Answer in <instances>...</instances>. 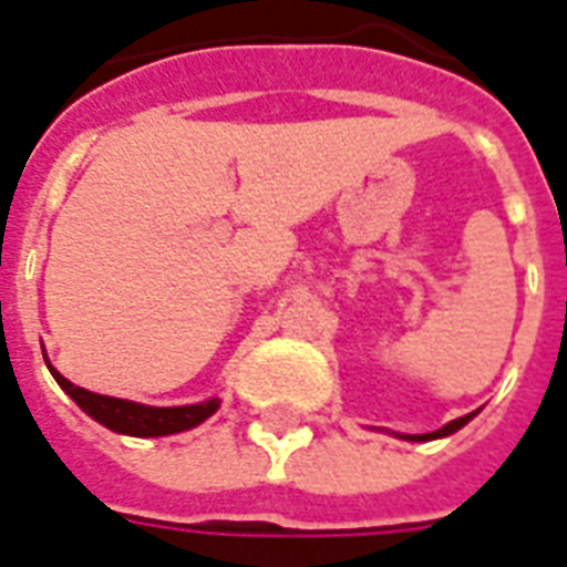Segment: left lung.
Returning <instances> with one entry per match:
<instances>
[{
    "instance_id": "obj_1",
    "label": "left lung",
    "mask_w": 567,
    "mask_h": 567,
    "mask_svg": "<svg viewBox=\"0 0 567 567\" xmlns=\"http://www.w3.org/2000/svg\"><path fill=\"white\" fill-rule=\"evenodd\" d=\"M476 416V411L473 414H464L458 416V420H452V423H446L443 429H437V432H429V434H402L405 441H437V437H446V434H455L462 425H467Z\"/></svg>"
}]
</instances>
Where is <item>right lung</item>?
Here are the masks:
<instances>
[{
	"instance_id": "1",
	"label": "right lung",
	"mask_w": 567,
	"mask_h": 567,
	"mask_svg": "<svg viewBox=\"0 0 567 567\" xmlns=\"http://www.w3.org/2000/svg\"><path fill=\"white\" fill-rule=\"evenodd\" d=\"M43 361L50 367L52 379L59 381V388L85 411L91 420H96L105 429H112L117 434H130V437H165V434L188 432L213 416L221 405V399L213 396L206 402H195V405H174V408H156V405H142V402H130V399L117 396H103V393H91L85 388H76L73 381H68L50 358L43 354Z\"/></svg>"
}]
</instances>
